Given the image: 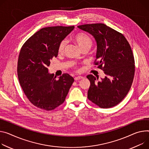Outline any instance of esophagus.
Instances as JSON below:
<instances>
[{"instance_id":"34e87169","label":"esophagus","mask_w":149,"mask_h":149,"mask_svg":"<svg viewBox=\"0 0 149 149\" xmlns=\"http://www.w3.org/2000/svg\"><path fill=\"white\" fill-rule=\"evenodd\" d=\"M82 78H83V77H81V76H77V77H75L74 78V79H75V81H78V80H79V79H82Z\"/></svg>"}]
</instances>
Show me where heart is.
Returning <instances> with one entry per match:
<instances>
[{
    "instance_id": "heart-1",
    "label": "heart",
    "mask_w": 149,
    "mask_h": 149,
    "mask_svg": "<svg viewBox=\"0 0 149 149\" xmlns=\"http://www.w3.org/2000/svg\"><path fill=\"white\" fill-rule=\"evenodd\" d=\"M72 40L81 50L86 49H89L93 45V41L91 37L83 33H79L75 34L72 37ZM66 45V42L65 40L60 42L58 47V52L59 54L63 53Z\"/></svg>"
}]
</instances>
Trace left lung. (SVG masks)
Returning a JSON list of instances; mask_svg holds the SVG:
<instances>
[{
	"mask_svg": "<svg viewBox=\"0 0 149 149\" xmlns=\"http://www.w3.org/2000/svg\"><path fill=\"white\" fill-rule=\"evenodd\" d=\"M78 27L91 34L97 42L94 63L106 74L104 79L88 75L90 86L88 99L101 108L119 104L129 92L135 72V61L131 46L124 36L102 23L84 24Z\"/></svg>",
	"mask_w": 149,
	"mask_h": 149,
	"instance_id": "1",
	"label": "left lung"
}]
</instances>
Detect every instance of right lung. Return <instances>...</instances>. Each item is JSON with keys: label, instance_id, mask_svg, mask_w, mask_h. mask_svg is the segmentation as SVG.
Segmentation results:
<instances>
[{"label": "right lung", "instance_id": "1", "mask_svg": "<svg viewBox=\"0 0 149 149\" xmlns=\"http://www.w3.org/2000/svg\"><path fill=\"white\" fill-rule=\"evenodd\" d=\"M74 29V26L43 28L21 49L17 65L19 82L26 97L40 109L52 111L62 104L74 81L68 74L56 79L47 69L51 59L58 56L59 43Z\"/></svg>", "mask_w": 149, "mask_h": 149}]
</instances>
